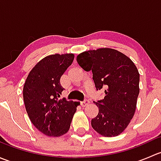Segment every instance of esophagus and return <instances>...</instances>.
<instances>
[{"mask_svg": "<svg viewBox=\"0 0 161 161\" xmlns=\"http://www.w3.org/2000/svg\"><path fill=\"white\" fill-rule=\"evenodd\" d=\"M89 103H90V100H83V101L81 102V105H82V107L86 106V105L89 104Z\"/></svg>", "mask_w": 161, "mask_h": 161, "instance_id": "34e87169", "label": "esophagus"}]
</instances>
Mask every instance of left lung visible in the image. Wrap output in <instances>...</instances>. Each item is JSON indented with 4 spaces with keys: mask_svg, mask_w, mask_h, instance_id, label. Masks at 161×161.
<instances>
[{
    "mask_svg": "<svg viewBox=\"0 0 161 161\" xmlns=\"http://www.w3.org/2000/svg\"><path fill=\"white\" fill-rule=\"evenodd\" d=\"M78 64L92 71L97 90L105 88L103 100L94 102L99 108L91 125L106 137L117 136L134 116L139 93V73L129 58L111 48H100L79 53Z\"/></svg>",
    "mask_w": 161,
    "mask_h": 161,
    "instance_id": "left-lung-1",
    "label": "left lung"
}]
</instances>
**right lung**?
I'll return each instance as SVG.
<instances>
[{"mask_svg": "<svg viewBox=\"0 0 161 161\" xmlns=\"http://www.w3.org/2000/svg\"><path fill=\"white\" fill-rule=\"evenodd\" d=\"M74 60L73 53L49 55L30 71L23 87V100L30 121L39 131L58 137L69 130L79 102L59 100L64 90L60 79Z\"/></svg>", "mask_w": 161, "mask_h": 161, "instance_id": "add662e5", "label": "right lung"}]
</instances>
